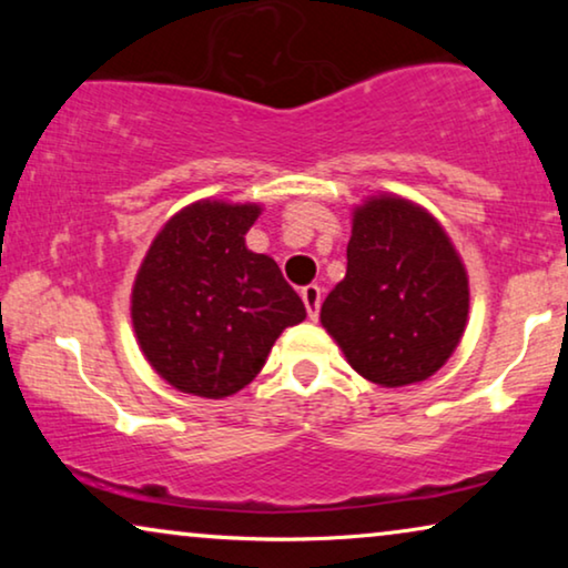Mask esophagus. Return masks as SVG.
I'll return each mask as SVG.
<instances>
[{"instance_id":"34e87169","label":"esophagus","mask_w":568,"mask_h":568,"mask_svg":"<svg viewBox=\"0 0 568 568\" xmlns=\"http://www.w3.org/2000/svg\"><path fill=\"white\" fill-rule=\"evenodd\" d=\"M302 300H305V307H307V315L317 321V315H321V302H323V292L317 284H310L302 290Z\"/></svg>"}]
</instances>
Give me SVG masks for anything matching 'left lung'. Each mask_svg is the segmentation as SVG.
<instances>
[{
	"label": "left lung",
	"mask_w": 568,
	"mask_h": 568,
	"mask_svg": "<svg viewBox=\"0 0 568 568\" xmlns=\"http://www.w3.org/2000/svg\"><path fill=\"white\" fill-rule=\"evenodd\" d=\"M346 276L321 323L369 383L400 387L432 377L468 321V274L429 212L398 196L356 206Z\"/></svg>",
	"instance_id": "obj_1"
}]
</instances>
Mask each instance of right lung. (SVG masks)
Masks as SVG:
<instances>
[{
    "instance_id": "1",
    "label": "right lung",
    "mask_w": 568,
    "mask_h": 568,
    "mask_svg": "<svg viewBox=\"0 0 568 568\" xmlns=\"http://www.w3.org/2000/svg\"><path fill=\"white\" fill-rule=\"evenodd\" d=\"M261 206L196 201L146 253L131 321L146 362L170 385L227 398L258 375L284 328L305 321L276 261L245 247Z\"/></svg>"
}]
</instances>
